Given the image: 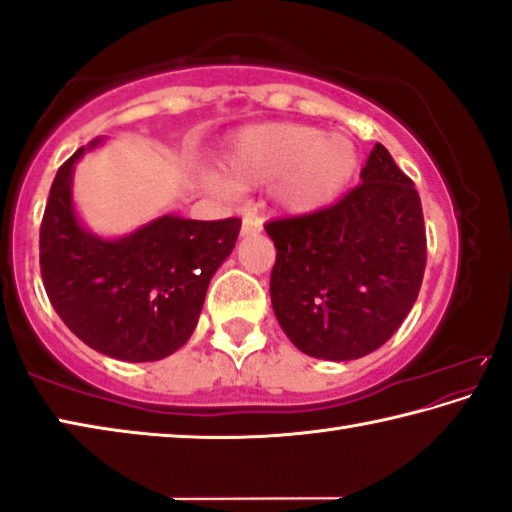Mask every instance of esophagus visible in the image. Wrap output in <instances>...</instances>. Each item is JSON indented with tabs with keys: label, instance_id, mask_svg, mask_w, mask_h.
Returning <instances> with one entry per match:
<instances>
[{
	"label": "esophagus",
	"instance_id": "obj_1",
	"mask_svg": "<svg viewBox=\"0 0 512 512\" xmlns=\"http://www.w3.org/2000/svg\"><path fill=\"white\" fill-rule=\"evenodd\" d=\"M262 230V219H257V216H244V221H241V237H250L255 235V232Z\"/></svg>",
	"mask_w": 512,
	"mask_h": 512
}]
</instances>
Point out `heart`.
Here are the masks:
<instances>
[{"label": "heart", "instance_id": "1", "mask_svg": "<svg viewBox=\"0 0 512 512\" xmlns=\"http://www.w3.org/2000/svg\"><path fill=\"white\" fill-rule=\"evenodd\" d=\"M219 192H248L273 186L282 212L311 216L339 201L359 169V151L350 135L323 133L318 126L271 121L246 126L223 144L216 160Z\"/></svg>", "mask_w": 512, "mask_h": 512}]
</instances>
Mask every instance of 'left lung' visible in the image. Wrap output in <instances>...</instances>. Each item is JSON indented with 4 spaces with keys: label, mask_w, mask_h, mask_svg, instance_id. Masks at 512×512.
<instances>
[{
    "label": "left lung",
    "mask_w": 512,
    "mask_h": 512,
    "mask_svg": "<svg viewBox=\"0 0 512 512\" xmlns=\"http://www.w3.org/2000/svg\"><path fill=\"white\" fill-rule=\"evenodd\" d=\"M264 228L277 250L271 305L300 352L361 359L409 316L427 264L422 205L381 144L343 201Z\"/></svg>",
    "instance_id": "1"
}]
</instances>
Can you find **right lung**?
I'll return each mask as SVG.
<instances>
[{"instance_id":"add662e5","label":"right lung","mask_w":512,"mask_h":512,"mask_svg":"<svg viewBox=\"0 0 512 512\" xmlns=\"http://www.w3.org/2000/svg\"><path fill=\"white\" fill-rule=\"evenodd\" d=\"M81 146L51 183L40 225V271L63 323L106 357L160 361L196 329L207 287L239 237V219L192 221L160 214L121 237H101L81 221L74 169Z\"/></svg>"}]
</instances>
